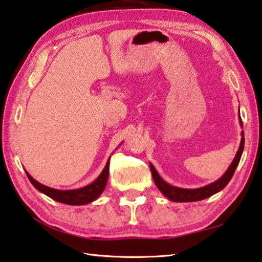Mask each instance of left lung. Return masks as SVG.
I'll list each match as a JSON object with an SVG mask.
<instances>
[{
  "instance_id": "8db88e82",
  "label": "left lung",
  "mask_w": 262,
  "mask_h": 262,
  "mask_svg": "<svg viewBox=\"0 0 262 262\" xmlns=\"http://www.w3.org/2000/svg\"><path fill=\"white\" fill-rule=\"evenodd\" d=\"M239 123L241 126L243 127V122H242V119L239 117ZM244 150V132L242 130V140L239 144V149L237 151L236 157L232 160L231 165L229 168L226 170V173L222 175V177L216 180L215 182H213L205 187L198 188V189H183V188H178L174 187V185H170L166 183L165 181L160 178V175L157 172L154 165L150 164V169L152 173V178H154L155 183L165 197H167L169 201L172 202H178V203H188V202H197V201H203V199L211 197L212 194L216 193L226 187V185L229 183L231 180L232 175H234L237 166L239 164L242 154H243Z\"/></svg>"
}]
</instances>
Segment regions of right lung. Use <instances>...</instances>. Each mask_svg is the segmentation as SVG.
I'll return each instance as SVG.
<instances>
[{"instance_id": "obj_1", "label": "right lung", "mask_w": 262, "mask_h": 262, "mask_svg": "<svg viewBox=\"0 0 262 262\" xmlns=\"http://www.w3.org/2000/svg\"><path fill=\"white\" fill-rule=\"evenodd\" d=\"M108 169H110V158L104 167L101 175L94 181L93 183L85 185L83 188L74 189V190H58L54 188H49L37 182L33 179L30 174L26 172L28 180L34 185L35 189L39 190L40 192L47 194V196L54 199L56 202L68 204V205H84L89 204L101 196V193L105 189V185L108 178Z\"/></svg>"}]
</instances>
